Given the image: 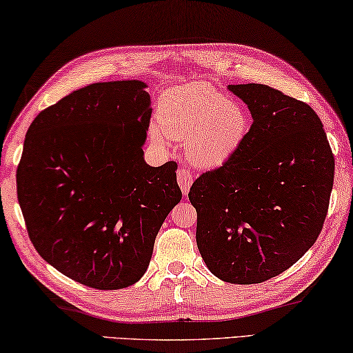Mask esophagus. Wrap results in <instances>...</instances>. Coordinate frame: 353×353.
Wrapping results in <instances>:
<instances>
[{
    "mask_svg": "<svg viewBox=\"0 0 353 353\" xmlns=\"http://www.w3.org/2000/svg\"><path fill=\"white\" fill-rule=\"evenodd\" d=\"M177 182H179V187H181V190H182L183 196H187L190 192V187H192V183H193V176L185 166H181L177 170Z\"/></svg>",
    "mask_w": 353,
    "mask_h": 353,
    "instance_id": "34e87169",
    "label": "esophagus"
}]
</instances>
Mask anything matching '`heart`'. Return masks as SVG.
Returning a JSON list of instances; mask_svg holds the SVG:
<instances>
[{
  "mask_svg": "<svg viewBox=\"0 0 353 353\" xmlns=\"http://www.w3.org/2000/svg\"><path fill=\"white\" fill-rule=\"evenodd\" d=\"M250 133V117L242 106L203 81L168 91L160 102V125L155 141L168 135L187 141L188 159L203 168H215L242 148Z\"/></svg>",
  "mask_w": 353,
  "mask_h": 353,
  "instance_id": "heart-1",
  "label": "heart"
}]
</instances>
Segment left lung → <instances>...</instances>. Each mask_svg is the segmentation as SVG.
<instances>
[{
	"label": "left lung",
	"instance_id": "1",
	"mask_svg": "<svg viewBox=\"0 0 353 353\" xmlns=\"http://www.w3.org/2000/svg\"><path fill=\"white\" fill-rule=\"evenodd\" d=\"M253 124L225 165L193 182L196 243L221 281L254 284L294 265L325 221L334 157L314 110L270 86L229 85Z\"/></svg>",
	"mask_w": 353,
	"mask_h": 353
}]
</instances>
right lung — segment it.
Wrapping results in <instances>:
<instances>
[{
    "label": "right lung",
    "instance_id": "1",
    "mask_svg": "<svg viewBox=\"0 0 353 353\" xmlns=\"http://www.w3.org/2000/svg\"><path fill=\"white\" fill-rule=\"evenodd\" d=\"M146 88L94 83L41 111L26 132L17 196L28 234L50 265L88 288L135 284L182 199L176 161H144Z\"/></svg>",
    "mask_w": 353,
    "mask_h": 353
}]
</instances>
